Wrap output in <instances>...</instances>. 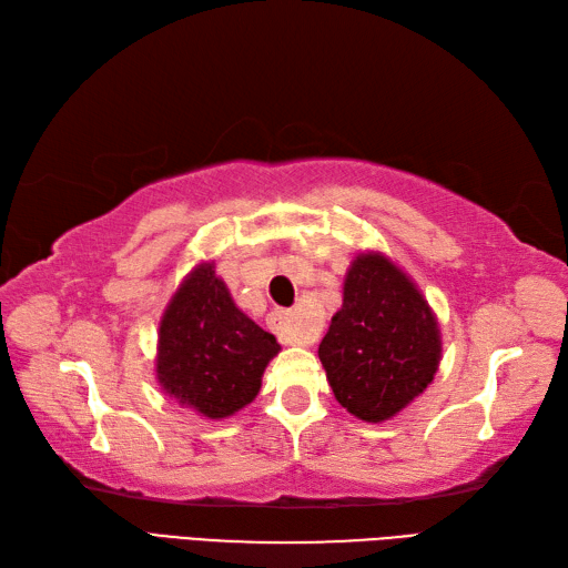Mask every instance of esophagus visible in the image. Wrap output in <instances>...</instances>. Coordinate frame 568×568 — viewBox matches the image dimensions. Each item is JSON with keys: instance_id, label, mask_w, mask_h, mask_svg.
Listing matches in <instances>:
<instances>
[{"instance_id": "34e87169", "label": "esophagus", "mask_w": 568, "mask_h": 568, "mask_svg": "<svg viewBox=\"0 0 568 568\" xmlns=\"http://www.w3.org/2000/svg\"><path fill=\"white\" fill-rule=\"evenodd\" d=\"M270 323L274 329L280 332L284 344H294V347H308L317 339V327L306 321V317H298L292 311H274L270 315Z\"/></svg>"}]
</instances>
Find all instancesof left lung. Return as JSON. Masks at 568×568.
<instances>
[{
	"label": "left lung",
	"mask_w": 568,
	"mask_h": 568,
	"mask_svg": "<svg viewBox=\"0 0 568 568\" xmlns=\"http://www.w3.org/2000/svg\"><path fill=\"white\" fill-rule=\"evenodd\" d=\"M440 352L436 313L412 276L378 251L358 253L317 347L337 403L368 424L393 419L432 385Z\"/></svg>",
	"instance_id": "obj_1"
}]
</instances>
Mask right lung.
<instances>
[{
    "mask_svg": "<svg viewBox=\"0 0 568 568\" xmlns=\"http://www.w3.org/2000/svg\"><path fill=\"white\" fill-rule=\"evenodd\" d=\"M280 352L276 337L236 306L214 260H204L161 315L156 381L180 407L226 419L257 397L262 373Z\"/></svg>",
    "mask_w": 568,
    "mask_h": 568,
    "instance_id": "1",
    "label": "right lung"
}]
</instances>
